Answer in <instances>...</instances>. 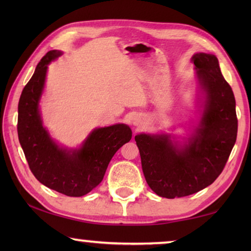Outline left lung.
<instances>
[{
	"instance_id": "1",
	"label": "left lung",
	"mask_w": 251,
	"mask_h": 251,
	"mask_svg": "<svg viewBox=\"0 0 251 251\" xmlns=\"http://www.w3.org/2000/svg\"><path fill=\"white\" fill-rule=\"evenodd\" d=\"M206 93L201 124L184 150L168 136L141 134L135 141L141 154L144 176L160 197H185L211 185L224 171L236 143V100L220 72L215 55L197 53L192 57Z\"/></svg>"
}]
</instances>
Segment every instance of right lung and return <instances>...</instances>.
I'll return each instance as SVG.
<instances>
[{"label": "right lung", "instance_id": "add662e5", "mask_svg": "<svg viewBox=\"0 0 251 251\" xmlns=\"http://www.w3.org/2000/svg\"><path fill=\"white\" fill-rule=\"evenodd\" d=\"M59 55V50L46 53L23 88L19 100L18 135L28 167L37 180L66 196L80 197L103 180L110 159L130 141L131 130L124 124L97 128L80 150L72 152L50 141L42 126L39 100L48 64Z\"/></svg>", "mask_w": 251, "mask_h": 251}]
</instances>
